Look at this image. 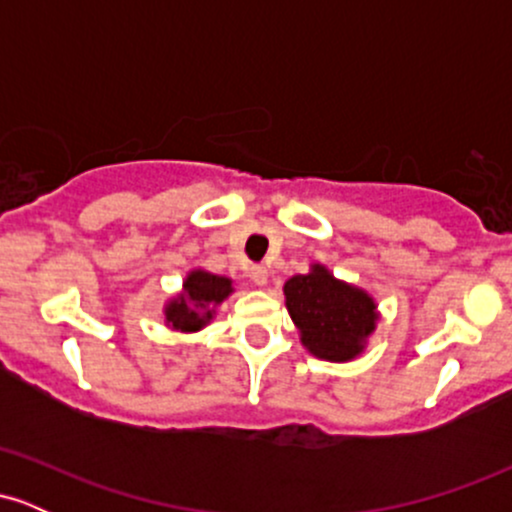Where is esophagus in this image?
<instances>
[{"label":"esophagus","mask_w":512,"mask_h":512,"mask_svg":"<svg viewBox=\"0 0 512 512\" xmlns=\"http://www.w3.org/2000/svg\"><path fill=\"white\" fill-rule=\"evenodd\" d=\"M248 274H250L252 284H255V286H264V284H267V279H269V272H267V267H264V264H252Z\"/></svg>","instance_id":"esophagus-1"}]
</instances>
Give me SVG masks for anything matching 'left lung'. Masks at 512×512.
<instances>
[{
  "instance_id": "8db88e82",
  "label": "left lung",
  "mask_w": 512,
  "mask_h": 512,
  "mask_svg": "<svg viewBox=\"0 0 512 512\" xmlns=\"http://www.w3.org/2000/svg\"><path fill=\"white\" fill-rule=\"evenodd\" d=\"M284 296L303 346L322 361H354L378 325L375 298L337 279L325 264H310L308 274L291 276L284 284Z\"/></svg>"
}]
</instances>
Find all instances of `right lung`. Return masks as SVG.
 I'll return each mask as SVG.
<instances>
[{"label":"right lung","mask_w":512,"mask_h":512,"mask_svg":"<svg viewBox=\"0 0 512 512\" xmlns=\"http://www.w3.org/2000/svg\"><path fill=\"white\" fill-rule=\"evenodd\" d=\"M233 289V279L211 274L207 269H192L182 281V291L163 305L166 327L185 334L199 332L214 320L216 308L226 301Z\"/></svg>","instance_id":"1"}]
</instances>
